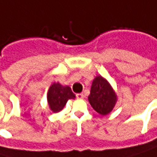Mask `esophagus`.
Instances as JSON below:
<instances>
[{
	"label": "esophagus",
	"instance_id": "esophagus-1",
	"mask_svg": "<svg viewBox=\"0 0 157 157\" xmlns=\"http://www.w3.org/2000/svg\"><path fill=\"white\" fill-rule=\"evenodd\" d=\"M76 98L79 99V100L83 99V98H84V94H83V93H77V94H76Z\"/></svg>",
	"mask_w": 157,
	"mask_h": 157
}]
</instances>
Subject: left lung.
Returning a JSON list of instances; mask_svg holds the SVG:
<instances>
[{
    "label": "left lung",
    "mask_w": 157,
    "mask_h": 157,
    "mask_svg": "<svg viewBox=\"0 0 157 157\" xmlns=\"http://www.w3.org/2000/svg\"><path fill=\"white\" fill-rule=\"evenodd\" d=\"M88 100L96 112L106 116L115 107L118 96L107 79L97 75L93 79Z\"/></svg>",
    "instance_id": "left-lung-1"
}]
</instances>
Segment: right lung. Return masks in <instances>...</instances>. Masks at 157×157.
I'll list each match as a JSON object with an SVG mask.
<instances>
[{
    "label": "right lung",
    "instance_id": "1",
    "mask_svg": "<svg viewBox=\"0 0 157 157\" xmlns=\"http://www.w3.org/2000/svg\"><path fill=\"white\" fill-rule=\"evenodd\" d=\"M75 98V94L72 92L71 88L67 85H62L58 82H53L50 85L47 94L48 106L51 111L54 113L61 111L65 106L68 100Z\"/></svg>",
    "mask_w": 157,
    "mask_h": 157
}]
</instances>
